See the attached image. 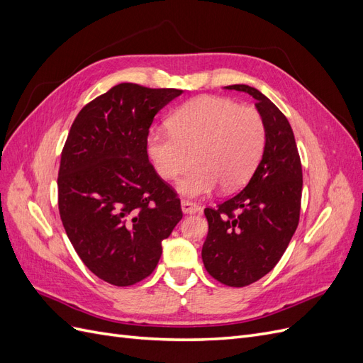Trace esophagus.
Returning a JSON list of instances; mask_svg holds the SVG:
<instances>
[{
    "instance_id": "34e87169",
    "label": "esophagus",
    "mask_w": 363,
    "mask_h": 363,
    "mask_svg": "<svg viewBox=\"0 0 363 363\" xmlns=\"http://www.w3.org/2000/svg\"><path fill=\"white\" fill-rule=\"evenodd\" d=\"M182 211L184 213H196L201 211V207L194 203V201H189V200H182Z\"/></svg>"
}]
</instances>
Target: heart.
Wrapping results in <instances>:
<instances>
[{
    "label": "heart",
    "instance_id": "heart-1",
    "mask_svg": "<svg viewBox=\"0 0 363 363\" xmlns=\"http://www.w3.org/2000/svg\"><path fill=\"white\" fill-rule=\"evenodd\" d=\"M169 131L152 130L147 152L163 180L184 175L179 191L201 196L223 186L232 191L255 172L267 144V125L255 107L224 96L201 95L175 108Z\"/></svg>",
    "mask_w": 363,
    "mask_h": 363
}]
</instances>
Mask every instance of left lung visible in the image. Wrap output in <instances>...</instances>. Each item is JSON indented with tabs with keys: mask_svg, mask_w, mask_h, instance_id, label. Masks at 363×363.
<instances>
[{
	"mask_svg": "<svg viewBox=\"0 0 363 363\" xmlns=\"http://www.w3.org/2000/svg\"><path fill=\"white\" fill-rule=\"evenodd\" d=\"M247 92L267 125L263 156L245 188L206 207L208 223L201 257L211 276L244 288L277 265L300 221L303 171L289 121L262 92L247 84L225 86Z\"/></svg>",
	"mask_w": 363,
	"mask_h": 363,
	"instance_id": "obj_1",
	"label": "left lung"
}]
</instances>
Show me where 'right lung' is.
I'll list each match as a JSON object with an SVG mask.
<instances>
[{"label":"right lung","instance_id":"add662e5","mask_svg":"<svg viewBox=\"0 0 363 363\" xmlns=\"http://www.w3.org/2000/svg\"><path fill=\"white\" fill-rule=\"evenodd\" d=\"M183 91L121 83L87 103L65 142L59 212L74 250L96 277L130 286L157 267L182 219L177 192L148 160L156 113Z\"/></svg>","mask_w":363,"mask_h":363}]
</instances>
